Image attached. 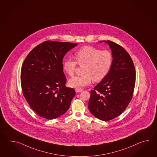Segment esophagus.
<instances>
[{
    "instance_id": "34e87169",
    "label": "esophagus",
    "mask_w": 157,
    "mask_h": 157,
    "mask_svg": "<svg viewBox=\"0 0 157 157\" xmlns=\"http://www.w3.org/2000/svg\"><path fill=\"white\" fill-rule=\"evenodd\" d=\"M75 91H76V92L77 93L81 92V91H82V89H75Z\"/></svg>"
}]
</instances>
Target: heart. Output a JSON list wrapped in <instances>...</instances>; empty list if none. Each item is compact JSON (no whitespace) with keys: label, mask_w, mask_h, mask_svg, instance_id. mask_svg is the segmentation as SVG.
<instances>
[{"label":"heart","mask_w":157,"mask_h":157,"mask_svg":"<svg viewBox=\"0 0 157 157\" xmlns=\"http://www.w3.org/2000/svg\"><path fill=\"white\" fill-rule=\"evenodd\" d=\"M75 57L80 66H83V75L77 76L69 80V86L80 89L90 85L92 81L99 82L104 78L110 71L113 56L109 51L100 50L95 47L85 46L76 52ZM69 58L64 61L63 68L66 74L73 76L77 64Z\"/></svg>","instance_id":"1"}]
</instances>
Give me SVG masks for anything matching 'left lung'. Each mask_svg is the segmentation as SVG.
<instances>
[{"label":"left lung","instance_id":"obj_1","mask_svg":"<svg viewBox=\"0 0 157 157\" xmlns=\"http://www.w3.org/2000/svg\"><path fill=\"white\" fill-rule=\"evenodd\" d=\"M101 42L109 45L113 62L108 74L91 90L88 108L97 118L107 121L119 116L130 103L136 71L130 56L123 47L109 40Z\"/></svg>","mask_w":157,"mask_h":157}]
</instances>
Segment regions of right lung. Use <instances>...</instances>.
Returning <instances> with one entry per match:
<instances>
[{"label":"right lung","mask_w":157,"mask_h":157,"mask_svg":"<svg viewBox=\"0 0 157 157\" xmlns=\"http://www.w3.org/2000/svg\"><path fill=\"white\" fill-rule=\"evenodd\" d=\"M77 45L45 41L34 48L24 60L21 71L22 93L40 117L53 120L69 109L76 92L66 87L62 62L66 54Z\"/></svg>","instance_id":"1"}]
</instances>
